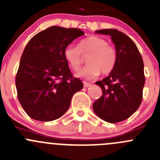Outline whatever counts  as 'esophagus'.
<instances>
[{"instance_id":"1","label":"esophagus","mask_w":160,"mask_h":160,"mask_svg":"<svg viewBox=\"0 0 160 160\" xmlns=\"http://www.w3.org/2000/svg\"><path fill=\"white\" fill-rule=\"evenodd\" d=\"M91 86V83H88V82H83V87L84 88H88V87Z\"/></svg>"}]
</instances>
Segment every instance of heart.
<instances>
[{"instance_id": "heart-1", "label": "heart", "mask_w": 160, "mask_h": 160, "mask_svg": "<svg viewBox=\"0 0 160 160\" xmlns=\"http://www.w3.org/2000/svg\"><path fill=\"white\" fill-rule=\"evenodd\" d=\"M87 56L86 66L77 73V77L93 79L102 74H108L116 67L118 53L116 48L108 44L102 37L91 36L83 39L78 46L69 45L65 48L64 57L73 70L80 69L83 63V57Z\"/></svg>"}]
</instances>
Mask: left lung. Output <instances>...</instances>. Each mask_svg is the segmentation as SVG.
Segmentation results:
<instances>
[{
  "mask_svg": "<svg viewBox=\"0 0 160 160\" xmlns=\"http://www.w3.org/2000/svg\"><path fill=\"white\" fill-rule=\"evenodd\" d=\"M95 32L111 36L118 60L109 75L95 83L102 95L93 103V109L105 121L119 123L132 116L142 103L145 83L143 60L134 41L123 32L114 29Z\"/></svg>",
  "mask_w": 160,
  "mask_h": 160,
  "instance_id": "left-lung-1",
  "label": "left lung"
}]
</instances>
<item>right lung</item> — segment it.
I'll return each instance as SVG.
<instances>
[{
  "label": "right lung",
  "mask_w": 160,
  "mask_h": 160,
  "mask_svg": "<svg viewBox=\"0 0 160 160\" xmlns=\"http://www.w3.org/2000/svg\"><path fill=\"white\" fill-rule=\"evenodd\" d=\"M84 32L53 26L36 34L25 48L15 77L17 97L26 114L52 121L65 114L83 83L72 75L64 50Z\"/></svg>",
  "instance_id": "obj_1"
}]
</instances>
